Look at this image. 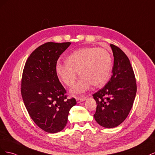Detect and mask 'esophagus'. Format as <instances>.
<instances>
[{"label":"esophagus","instance_id":"1","mask_svg":"<svg viewBox=\"0 0 155 155\" xmlns=\"http://www.w3.org/2000/svg\"><path fill=\"white\" fill-rule=\"evenodd\" d=\"M87 96H81V97H78L76 98V101L78 103H80L82 101H84L87 99Z\"/></svg>","mask_w":155,"mask_h":155}]
</instances>
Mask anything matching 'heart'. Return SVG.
<instances>
[{
    "instance_id": "heart-1",
    "label": "heart",
    "mask_w": 155,
    "mask_h": 155,
    "mask_svg": "<svg viewBox=\"0 0 155 155\" xmlns=\"http://www.w3.org/2000/svg\"><path fill=\"white\" fill-rule=\"evenodd\" d=\"M112 58L110 53L103 48L86 47L70 54L67 63L58 62L55 70L59 78L67 86L71 87L77 79V72L81 78L72 89L74 94L86 92L92 85L100 87L110 76Z\"/></svg>"
}]
</instances>
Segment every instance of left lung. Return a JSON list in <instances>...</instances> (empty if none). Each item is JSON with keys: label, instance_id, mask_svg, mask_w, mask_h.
I'll return each mask as SVG.
<instances>
[{"label": "left lung", "instance_id": "left-lung-1", "mask_svg": "<svg viewBox=\"0 0 155 155\" xmlns=\"http://www.w3.org/2000/svg\"><path fill=\"white\" fill-rule=\"evenodd\" d=\"M114 55L112 74L105 86L92 96L97 107L94 117L105 128H114L126 119L137 94V83L127 56L118 46L110 44Z\"/></svg>", "mask_w": 155, "mask_h": 155}]
</instances>
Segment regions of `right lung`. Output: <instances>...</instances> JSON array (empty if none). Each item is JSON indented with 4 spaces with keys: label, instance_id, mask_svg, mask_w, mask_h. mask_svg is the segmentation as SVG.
Here are the masks:
<instances>
[{
    "label": "right lung",
    "instance_id": "right-lung-1",
    "mask_svg": "<svg viewBox=\"0 0 155 155\" xmlns=\"http://www.w3.org/2000/svg\"><path fill=\"white\" fill-rule=\"evenodd\" d=\"M71 43L48 42L39 46L25 63L21 79V95L35 124L49 133H56L66 126L71 108L76 104L67 99V91L55 70L57 61Z\"/></svg>",
    "mask_w": 155,
    "mask_h": 155
}]
</instances>
